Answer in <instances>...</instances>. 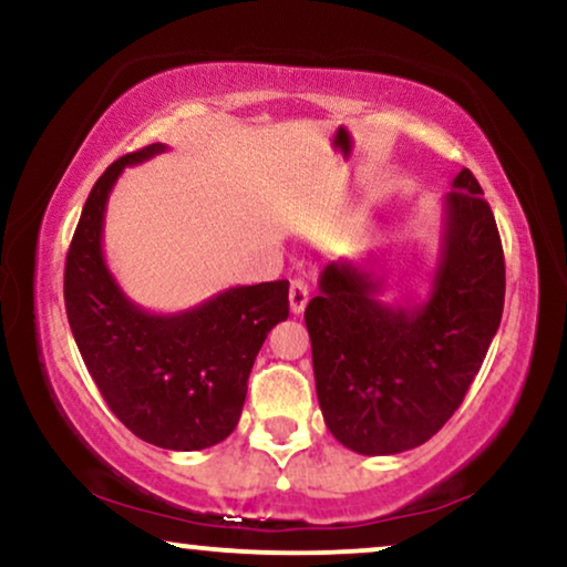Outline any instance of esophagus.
Listing matches in <instances>:
<instances>
[{
	"instance_id": "34e87169",
	"label": "esophagus",
	"mask_w": 567,
	"mask_h": 567,
	"mask_svg": "<svg viewBox=\"0 0 567 567\" xmlns=\"http://www.w3.org/2000/svg\"><path fill=\"white\" fill-rule=\"evenodd\" d=\"M308 303V285L303 279H292L290 282V311L303 313Z\"/></svg>"
}]
</instances>
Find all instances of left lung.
<instances>
[{"label": "left lung", "mask_w": 567, "mask_h": 567, "mask_svg": "<svg viewBox=\"0 0 567 567\" xmlns=\"http://www.w3.org/2000/svg\"><path fill=\"white\" fill-rule=\"evenodd\" d=\"M471 169L444 196L440 261L419 306L379 300L374 271L327 264L306 306L324 424L361 455H395L440 432L482 369L505 306L497 221Z\"/></svg>", "instance_id": "obj_1"}]
</instances>
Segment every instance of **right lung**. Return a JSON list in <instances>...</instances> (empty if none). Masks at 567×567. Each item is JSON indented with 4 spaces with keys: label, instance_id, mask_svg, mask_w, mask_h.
Instances as JSON below:
<instances>
[{
    "label": "right lung",
    "instance_id": "1",
    "mask_svg": "<svg viewBox=\"0 0 567 567\" xmlns=\"http://www.w3.org/2000/svg\"><path fill=\"white\" fill-rule=\"evenodd\" d=\"M164 148L125 154L91 188L64 261V308L112 413L143 442L190 453L238 426L256 355L290 313V282L238 285L181 313L143 311L120 290L102 250L106 200L127 164Z\"/></svg>",
    "mask_w": 567,
    "mask_h": 567
}]
</instances>
